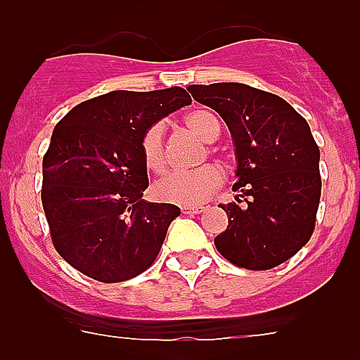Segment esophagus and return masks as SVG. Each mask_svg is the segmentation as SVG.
<instances>
[{
  "mask_svg": "<svg viewBox=\"0 0 360 360\" xmlns=\"http://www.w3.org/2000/svg\"><path fill=\"white\" fill-rule=\"evenodd\" d=\"M205 211V207H202V205H196V207H182V212L184 214H202V212Z\"/></svg>",
  "mask_w": 360,
  "mask_h": 360,
  "instance_id": "obj_1",
  "label": "esophagus"
}]
</instances>
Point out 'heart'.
Segmentation results:
<instances>
[{
  "label": "heart",
  "instance_id": "obj_1",
  "mask_svg": "<svg viewBox=\"0 0 360 360\" xmlns=\"http://www.w3.org/2000/svg\"><path fill=\"white\" fill-rule=\"evenodd\" d=\"M187 128L200 136L203 142L212 144L221 133L218 117L209 110H193L184 117ZM141 153L144 164L153 173L162 174L167 169L164 144V124L155 122L144 129L141 136ZM212 153V149H209ZM224 182V173L218 165L205 164L193 171L173 173L162 178L153 187V195L162 203H174L182 207H193L207 202L216 189Z\"/></svg>",
  "mask_w": 360,
  "mask_h": 360
}]
</instances>
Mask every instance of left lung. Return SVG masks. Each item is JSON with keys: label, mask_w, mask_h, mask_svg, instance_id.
I'll return each mask as SVG.
<instances>
[{"label": "left lung", "mask_w": 360, "mask_h": 360, "mask_svg": "<svg viewBox=\"0 0 360 360\" xmlns=\"http://www.w3.org/2000/svg\"><path fill=\"white\" fill-rule=\"evenodd\" d=\"M193 98L212 108L236 146L245 205L221 203L229 225L214 238L218 252L241 269L269 270L290 259L316 229L321 198L319 148L310 126L285 101L240 82L191 84Z\"/></svg>", "instance_id": "obj_1"}]
</instances>
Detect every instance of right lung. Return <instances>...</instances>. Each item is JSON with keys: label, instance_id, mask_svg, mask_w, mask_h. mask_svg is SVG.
<instances>
[{"label": "right lung", "instance_id": "right-lung-1", "mask_svg": "<svg viewBox=\"0 0 360 360\" xmlns=\"http://www.w3.org/2000/svg\"><path fill=\"white\" fill-rule=\"evenodd\" d=\"M191 104L167 90H117L70 110L43 157L41 200L59 256L101 283L128 281L153 265L180 207L142 200L144 129Z\"/></svg>", "mask_w": 360, "mask_h": 360}]
</instances>
